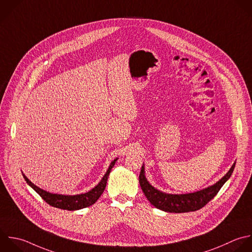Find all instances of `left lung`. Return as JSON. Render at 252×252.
Masks as SVG:
<instances>
[{"label": "left lung", "mask_w": 252, "mask_h": 252, "mask_svg": "<svg viewBox=\"0 0 252 252\" xmlns=\"http://www.w3.org/2000/svg\"><path fill=\"white\" fill-rule=\"evenodd\" d=\"M234 166L235 162L231 165L226 174L214 185L188 194H167L156 189L147 180L144 165L141 168L139 182L145 196L156 208L169 213L193 212L203 208L217 195L224 182L230 177Z\"/></svg>", "instance_id": "8db88e82"}]
</instances>
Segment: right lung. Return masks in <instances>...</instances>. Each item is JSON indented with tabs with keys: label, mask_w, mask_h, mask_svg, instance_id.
I'll return each instance as SVG.
<instances>
[{
	"label": "right lung",
	"mask_w": 252,
	"mask_h": 252,
	"mask_svg": "<svg viewBox=\"0 0 252 252\" xmlns=\"http://www.w3.org/2000/svg\"><path fill=\"white\" fill-rule=\"evenodd\" d=\"M116 160H117V158H115L110 163L106 173L104 174L102 179L99 181V183L95 187H94L92 190H90L87 193L79 194V195H62V194H53V193L47 192V191L37 187L36 185H34L25 174H23V175H24V178L26 179L27 183L32 189H34L40 195V197L46 203H48L50 206L59 208V209H63V210H68V211H76V210L90 207L97 201V199L100 197V195L103 193V191L105 189L109 173H110L112 167L114 166Z\"/></svg>",
	"instance_id": "add662e5"
}]
</instances>
